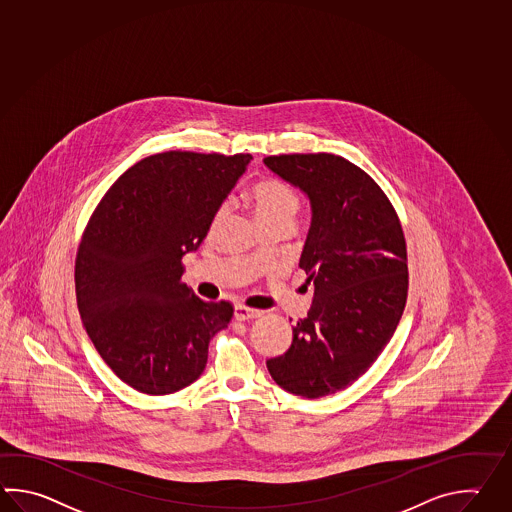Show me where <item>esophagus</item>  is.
I'll return each mask as SVG.
<instances>
[{
	"instance_id": "obj_1",
	"label": "esophagus",
	"mask_w": 512,
	"mask_h": 512,
	"mask_svg": "<svg viewBox=\"0 0 512 512\" xmlns=\"http://www.w3.org/2000/svg\"><path fill=\"white\" fill-rule=\"evenodd\" d=\"M233 315H235V319H237V321H251V319L261 317L262 312H259V310H253V308H248V306H242V304H237Z\"/></svg>"
}]
</instances>
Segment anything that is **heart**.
I'll return each mask as SVG.
<instances>
[{"label":"heart","instance_id":"obj_1","mask_svg":"<svg viewBox=\"0 0 512 512\" xmlns=\"http://www.w3.org/2000/svg\"><path fill=\"white\" fill-rule=\"evenodd\" d=\"M250 200L262 226L268 228L275 222H293L299 211V197L288 184L279 178H262L250 189ZM224 217V208L215 213L213 226Z\"/></svg>","mask_w":512,"mask_h":512}]
</instances>
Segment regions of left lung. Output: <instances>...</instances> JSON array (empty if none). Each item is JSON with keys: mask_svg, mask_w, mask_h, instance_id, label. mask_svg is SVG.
I'll use <instances>...</instances> for the list:
<instances>
[{"mask_svg": "<svg viewBox=\"0 0 512 512\" xmlns=\"http://www.w3.org/2000/svg\"><path fill=\"white\" fill-rule=\"evenodd\" d=\"M264 166L310 200L299 266L313 284L292 345L266 366L290 394L330 396L363 376L396 332L407 303L405 235L385 193L343 157L279 155Z\"/></svg>", "mask_w": 512, "mask_h": 512, "instance_id": "1", "label": "left lung"}]
</instances>
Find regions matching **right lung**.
I'll list each match as a JSON object with an SVG mask.
<instances>
[{"label":"right lung","mask_w":512,"mask_h":512,"mask_svg":"<svg viewBox=\"0 0 512 512\" xmlns=\"http://www.w3.org/2000/svg\"><path fill=\"white\" fill-rule=\"evenodd\" d=\"M251 155L167 151L129 167L105 193L76 255V301L107 366L142 394L199 379L233 306L206 303L180 282Z\"/></svg>","instance_id":"obj_1"}]
</instances>
